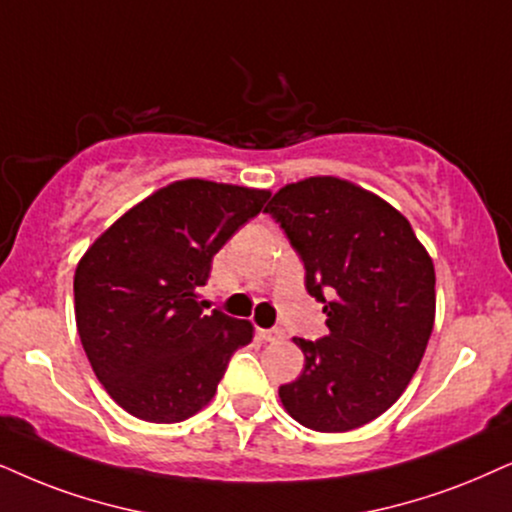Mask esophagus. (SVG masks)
<instances>
[{
	"instance_id": "34e87169",
	"label": "esophagus",
	"mask_w": 512,
	"mask_h": 512,
	"mask_svg": "<svg viewBox=\"0 0 512 512\" xmlns=\"http://www.w3.org/2000/svg\"><path fill=\"white\" fill-rule=\"evenodd\" d=\"M257 335H260L264 342H278V340L286 338V333H283L281 328H269V331H267V328H260Z\"/></svg>"
}]
</instances>
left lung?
I'll use <instances>...</instances> for the list:
<instances>
[{"label": "left lung", "mask_w": 512, "mask_h": 512, "mask_svg": "<svg viewBox=\"0 0 512 512\" xmlns=\"http://www.w3.org/2000/svg\"><path fill=\"white\" fill-rule=\"evenodd\" d=\"M264 212L286 231L307 293L328 316L326 338H293L304 368L278 397L304 428H361L420 366L435 326V264L409 219L347 179L295 181Z\"/></svg>", "instance_id": "1"}]
</instances>
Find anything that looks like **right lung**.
I'll list each match as a JSON object with an SVG mask.
<instances>
[{
	"label": "right lung",
	"instance_id": "right-lung-1",
	"mask_svg": "<svg viewBox=\"0 0 512 512\" xmlns=\"http://www.w3.org/2000/svg\"><path fill=\"white\" fill-rule=\"evenodd\" d=\"M269 191L181 179L127 210L75 269V321L106 392L134 418L179 423L215 397L252 323L215 309L196 290L212 257L260 215Z\"/></svg>",
	"mask_w": 512,
	"mask_h": 512
}]
</instances>
